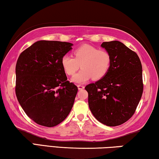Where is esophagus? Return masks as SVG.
Listing matches in <instances>:
<instances>
[{"label": "esophagus", "mask_w": 159, "mask_h": 159, "mask_svg": "<svg viewBox=\"0 0 159 159\" xmlns=\"http://www.w3.org/2000/svg\"><path fill=\"white\" fill-rule=\"evenodd\" d=\"M84 87L85 86H84V85H82V84H79V85H78V89H79V90L84 89Z\"/></svg>", "instance_id": "34e87169"}]
</instances>
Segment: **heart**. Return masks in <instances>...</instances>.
Here are the masks:
<instances>
[{
	"label": "heart",
	"mask_w": 159,
	"mask_h": 159,
	"mask_svg": "<svg viewBox=\"0 0 159 159\" xmlns=\"http://www.w3.org/2000/svg\"><path fill=\"white\" fill-rule=\"evenodd\" d=\"M74 58L66 54L61 58V66L67 75H71L81 66L82 69L73 75L72 81L84 83L93 78L99 80L105 76L111 66V56L106 51L90 45H83L74 51Z\"/></svg>",
	"instance_id": "b5f03b06"
}]
</instances>
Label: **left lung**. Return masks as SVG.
<instances>
[{"label": "left lung", "mask_w": 159, "mask_h": 159, "mask_svg": "<svg viewBox=\"0 0 159 159\" xmlns=\"http://www.w3.org/2000/svg\"><path fill=\"white\" fill-rule=\"evenodd\" d=\"M111 66L102 79L85 87L94 117L108 126L126 122L135 113L143 93L142 66L137 54L118 41L103 42Z\"/></svg>", "instance_id": "left-lung-1"}]
</instances>
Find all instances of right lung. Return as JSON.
<instances>
[{"label":"right lung","instance_id":"add662e5","mask_svg":"<svg viewBox=\"0 0 159 159\" xmlns=\"http://www.w3.org/2000/svg\"><path fill=\"white\" fill-rule=\"evenodd\" d=\"M73 45L39 41L18 57L16 94L25 113L38 124L56 126L72 109L78 88L67 80L61 58Z\"/></svg>","mask_w":159,"mask_h":159}]
</instances>
